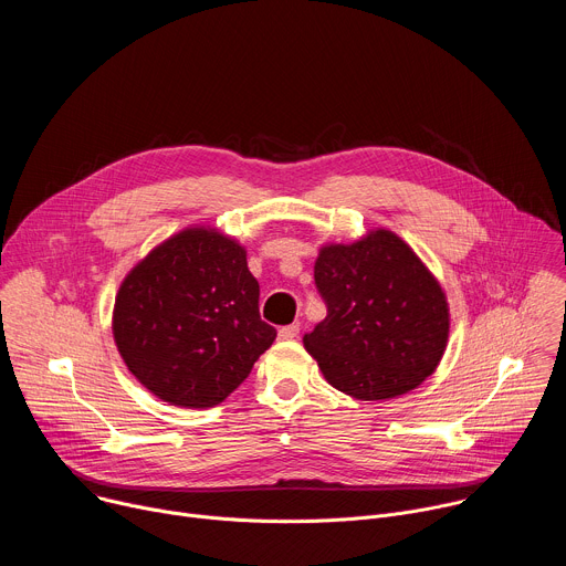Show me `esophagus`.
Listing matches in <instances>:
<instances>
[{
    "mask_svg": "<svg viewBox=\"0 0 566 566\" xmlns=\"http://www.w3.org/2000/svg\"><path fill=\"white\" fill-rule=\"evenodd\" d=\"M297 334H300L297 325H286L280 329L277 336H280V340H293V338H297Z\"/></svg>",
    "mask_w": 566,
    "mask_h": 566,
    "instance_id": "obj_1",
    "label": "esophagus"
}]
</instances>
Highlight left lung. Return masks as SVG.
<instances>
[{
  "mask_svg": "<svg viewBox=\"0 0 566 566\" xmlns=\"http://www.w3.org/2000/svg\"><path fill=\"white\" fill-rule=\"evenodd\" d=\"M327 317L304 349L336 389L385 400L417 389L450 336L443 286L406 239L371 228L352 244H322L313 266Z\"/></svg>",
  "mask_w": 566,
  "mask_h": 566,
  "instance_id": "obj_1",
  "label": "left lung"
}]
</instances>
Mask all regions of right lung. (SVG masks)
Returning a JSON list of instances; mask_svg holds the SVG:
<instances>
[{"label": "right lung", "mask_w": 566, "mask_h": 566, "mask_svg": "<svg viewBox=\"0 0 566 566\" xmlns=\"http://www.w3.org/2000/svg\"><path fill=\"white\" fill-rule=\"evenodd\" d=\"M247 249L192 223L160 241L123 277L112 334L134 378L177 408L223 402L273 345L260 317Z\"/></svg>", "instance_id": "1"}]
</instances>
